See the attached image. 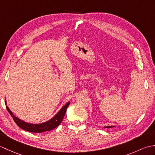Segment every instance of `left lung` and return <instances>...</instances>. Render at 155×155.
<instances>
[{"instance_id": "8db88e82", "label": "left lung", "mask_w": 155, "mask_h": 155, "mask_svg": "<svg viewBox=\"0 0 155 155\" xmlns=\"http://www.w3.org/2000/svg\"><path fill=\"white\" fill-rule=\"evenodd\" d=\"M104 128H113V127H115V126H108V127H104Z\"/></svg>"}]
</instances>
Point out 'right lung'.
Returning <instances> with one entry per match:
<instances>
[{
	"label": "right lung",
	"mask_w": 155,
	"mask_h": 155,
	"mask_svg": "<svg viewBox=\"0 0 155 155\" xmlns=\"http://www.w3.org/2000/svg\"><path fill=\"white\" fill-rule=\"evenodd\" d=\"M69 104H70V102H68L67 104H64V106L61 108L60 110H59L53 117L51 118L50 120L46 121L45 123L39 124H32L26 123L24 120H21L19 118L15 117L14 114L12 113V111L10 110L9 108L8 107L7 104H6V100L5 98V104L6 105V109H7L9 114L11 115V117H12L13 120H14L16 124L23 130L28 131V132L37 133L51 130L52 129H54L56 127H57L58 125L61 123L62 120H63L66 111H67V108L69 106Z\"/></svg>",
	"instance_id": "right-lung-1"
}]
</instances>
